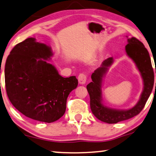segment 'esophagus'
Masks as SVG:
<instances>
[{
  "instance_id": "obj_1",
  "label": "esophagus",
  "mask_w": 156,
  "mask_h": 156,
  "mask_svg": "<svg viewBox=\"0 0 156 156\" xmlns=\"http://www.w3.org/2000/svg\"><path fill=\"white\" fill-rule=\"evenodd\" d=\"M86 80H87V75L86 74L81 73L78 76V81L80 84L86 83Z\"/></svg>"
}]
</instances>
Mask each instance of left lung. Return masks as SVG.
I'll return each instance as SVG.
<instances>
[{
    "label": "left lung",
    "instance_id": "left-lung-1",
    "mask_svg": "<svg viewBox=\"0 0 156 156\" xmlns=\"http://www.w3.org/2000/svg\"><path fill=\"white\" fill-rule=\"evenodd\" d=\"M125 49L127 55L136 63L144 83L143 91L140 100L136 106L128 110H117L108 108L101 103L102 80L108 68L113 62V58L112 57L104 60L101 67L92 74L91 79L93 81L86 86L90 95V106L92 113L99 120L108 124H116L138 115L146 104L154 87V69L152 68L149 54L144 44L136 38L131 37L128 39V44L126 45Z\"/></svg>",
    "mask_w": 156,
    "mask_h": 156
}]
</instances>
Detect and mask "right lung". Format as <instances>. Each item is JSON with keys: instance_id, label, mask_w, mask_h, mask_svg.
<instances>
[{"instance_id": "1", "label": "right lung", "mask_w": 156, "mask_h": 156, "mask_svg": "<svg viewBox=\"0 0 156 156\" xmlns=\"http://www.w3.org/2000/svg\"><path fill=\"white\" fill-rule=\"evenodd\" d=\"M52 56L49 46L28 38L15 45L5 67L6 92L12 105L25 116L47 123L64 115L69 94L78 85L75 76L63 77L45 61Z\"/></svg>"}]
</instances>
